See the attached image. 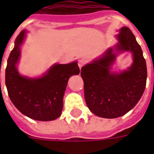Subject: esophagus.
Listing matches in <instances>:
<instances>
[{"mask_svg": "<svg viewBox=\"0 0 154 154\" xmlns=\"http://www.w3.org/2000/svg\"><path fill=\"white\" fill-rule=\"evenodd\" d=\"M85 64V60H79V61H78V66H79L80 69H82V68L84 66Z\"/></svg>", "mask_w": 154, "mask_h": 154, "instance_id": "obj_1", "label": "esophagus"}]
</instances>
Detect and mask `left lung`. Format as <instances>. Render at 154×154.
<instances>
[{
    "label": "left lung",
    "instance_id": "obj_1",
    "mask_svg": "<svg viewBox=\"0 0 154 154\" xmlns=\"http://www.w3.org/2000/svg\"><path fill=\"white\" fill-rule=\"evenodd\" d=\"M117 43L82 68L85 102L93 113L103 118H117L137 104L146 85L147 68L141 46L128 27L118 30ZM130 51L133 63L127 70H112L117 55Z\"/></svg>",
    "mask_w": 154,
    "mask_h": 154
}]
</instances>
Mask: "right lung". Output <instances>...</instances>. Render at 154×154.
<instances>
[{
  "label": "right lung",
  "instance_id": "1",
  "mask_svg": "<svg viewBox=\"0 0 154 154\" xmlns=\"http://www.w3.org/2000/svg\"><path fill=\"white\" fill-rule=\"evenodd\" d=\"M27 31L23 29L14 42L7 60L5 85L8 97L21 113L31 119L49 122L60 117L68 81L79 74L77 61L54 64L41 77H29L18 72L20 48Z\"/></svg>",
  "mask_w": 154,
  "mask_h": 154
}]
</instances>
